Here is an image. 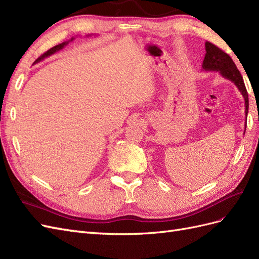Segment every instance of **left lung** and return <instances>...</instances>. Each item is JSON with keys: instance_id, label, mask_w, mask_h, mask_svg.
Here are the masks:
<instances>
[{"instance_id": "1", "label": "left lung", "mask_w": 259, "mask_h": 259, "mask_svg": "<svg viewBox=\"0 0 259 259\" xmlns=\"http://www.w3.org/2000/svg\"><path fill=\"white\" fill-rule=\"evenodd\" d=\"M205 57L203 60L202 68L204 71H218L222 76L230 80L232 83L236 84L238 90L242 94L243 98L245 101V115L247 116L248 112V94L245 89L244 81L237 69L231 57L228 54H226L221 49H218L216 45L211 44L210 42L205 43ZM245 133V132H244Z\"/></svg>"}]
</instances>
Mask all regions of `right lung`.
<instances>
[{"label":"right lung","instance_id":"right-lung-1","mask_svg":"<svg viewBox=\"0 0 259 259\" xmlns=\"http://www.w3.org/2000/svg\"><path fill=\"white\" fill-rule=\"evenodd\" d=\"M74 40V37H71V40H69V41H66V42H62L61 44H58V45H56V46H54V48H52L51 50H49L48 52L46 53H44L42 56H40L38 57L34 62L36 64V62H38V61H41V60H43L44 58H46V57H49V56H51V55H53V54H55L56 52H59L60 50H62L65 48V46L69 43V42H71V41H73Z\"/></svg>","mask_w":259,"mask_h":259}]
</instances>
